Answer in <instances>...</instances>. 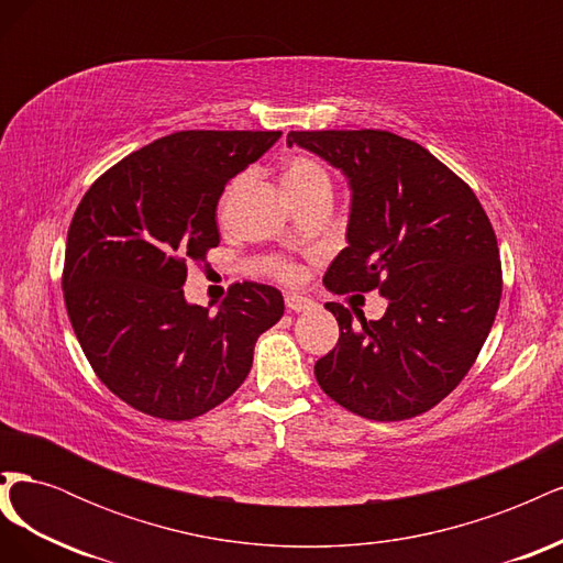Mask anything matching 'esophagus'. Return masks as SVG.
I'll use <instances>...</instances> for the list:
<instances>
[{"instance_id": "obj_1", "label": "esophagus", "mask_w": 563, "mask_h": 563, "mask_svg": "<svg viewBox=\"0 0 563 563\" xmlns=\"http://www.w3.org/2000/svg\"><path fill=\"white\" fill-rule=\"evenodd\" d=\"M286 308L291 312H305V310L314 308V300L308 298V296H300V294H288L286 296Z\"/></svg>"}]
</instances>
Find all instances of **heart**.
I'll use <instances>...</instances> for the list:
<instances>
[{
  "label": "heart",
  "mask_w": 563,
  "mask_h": 563,
  "mask_svg": "<svg viewBox=\"0 0 563 563\" xmlns=\"http://www.w3.org/2000/svg\"><path fill=\"white\" fill-rule=\"evenodd\" d=\"M282 180H284L286 195L294 201L314 197V195H331V176L327 172V166L308 155H296L288 159L282 168ZM275 269L284 279L296 277L294 265H288L284 261H277Z\"/></svg>",
  "instance_id": "b5f03b06"
}]
</instances>
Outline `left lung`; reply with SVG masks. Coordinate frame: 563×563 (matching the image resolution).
I'll use <instances>...</instances> for the list:
<instances>
[{
  "mask_svg": "<svg viewBox=\"0 0 563 563\" xmlns=\"http://www.w3.org/2000/svg\"><path fill=\"white\" fill-rule=\"evenodd\" d=\"M352 190L347 246L323 275L333 294L378 291V321L327 302L338 345L314 364L327 395L368 420L430 411L467 376L503 296L498 242L479 199L449 166L397 133L291 131Z\"/></svg>",
  "mask_w": 563,
  "mask_h": 563,
  "instance_id": "obj_1",
  "label": "left lung"
}]
</instances>
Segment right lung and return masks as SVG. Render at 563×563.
Wrapping results in <instances>:
<instances>
[{
    "label": "right lung",
    "mask_w": 563,
    "mask_h": 563,
    "mask_svg": "<svg viewBox=\"0 0 563 563\" xmlns=\"http://www.w3.org/2000/svg\"><path fill=\"white\" fill-rule=\"evenodd\" d=\"M282 131H178L131 152L81 197L67 230L63 294L91 368L112 395L162 420L223 404L282 319L267 284H232L216 314L183 296L187 265L220 244L230 178Z\"/></svg>",
    "instance_id": "add662e5"
}]
</instances>
